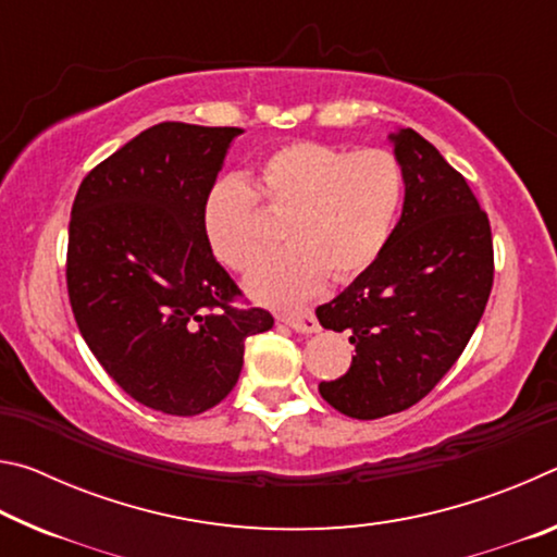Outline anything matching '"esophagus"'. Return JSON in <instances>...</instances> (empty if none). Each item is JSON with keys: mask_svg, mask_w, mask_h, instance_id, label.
<instances>
[{"mask_svg": "<svg viewBox=\"0 0 557 557\" xmlns=\"http://www.w3.org/2000/svg\"><path fill=\"white\" fill-rule=\"evenodd\" d=\"M282 324H287L295 329L299 334H317L319 332V322L312 309L307 307H297V309H289V312H282L280 317Z\"/></svg>", "mask_w": 557, "mask_h": 557, "instance_id": "obj_1", "label": "esophagus"}]
</instances>
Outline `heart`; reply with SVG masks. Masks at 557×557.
<instances>
[{"label": "heart", "mask_w": 557, "mask_h": 557, "mask_svg": "<svg viewBox=\"0 0 557 557\" xmlns=\"http://www.w3.org/2000/svg\"><path fill=\"white\" fill-rule=\"evenodd\" d=\"M403 194V164L388 149L295 139L260 157L252 186L221 176L206 191L203 233L223 265L248 272L270 243L262 202L282 219L289 245L260 262L248 289L268 305H292L312 295L324 272L348 280L369 268L391 238Z\"/></svg>", "instance_id": "b5f03b06"}]
</instances>
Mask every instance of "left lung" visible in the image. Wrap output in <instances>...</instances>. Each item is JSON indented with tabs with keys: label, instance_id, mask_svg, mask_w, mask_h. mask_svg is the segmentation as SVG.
Masks as SVG:
<instances>
[{
	"label": "left lung",
	"instance_id": "left-lung-1",
	"mask_svg": "<svg viewBox=\"0 0 557 557\" xmlns=\"http://www.w3.org/2000/svg\"><path fill=\"white\" fill-rule=\"evenodd\" d=\"M391 139L405 172L400 221L381 256L317 307L319 324L356 346L351 369L319 393L358 420L425 398L467 348L494 285L492 225L467 178L414 129Z\"/></svg>",
	"mask_w": 557,
	"mask_h": 557
}]
</instances>
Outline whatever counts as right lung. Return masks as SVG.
<instances>
[{"label":"right lung","mask_w":557,"mask_h":557,"mask_svg":"<svg viewBox=\"0 0 557 557\" xmlns=\"http://www.w3.org/2000/svg\"><path fill=\"white\" fill-rule=\"evenodd\" d=\"M235 135L159 122L92 166L71 209L75 324L129 398L166 414L219 405L238 383L245 338L275 324L248 307L203 233L206 191Z\"/></svg>","instance_id":"1"}]
</instances>
